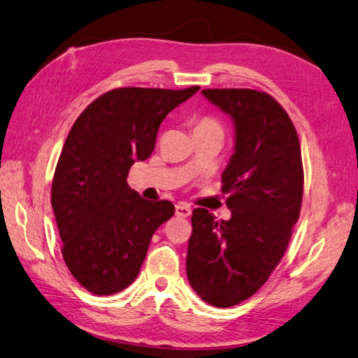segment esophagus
Returning <instances> with one entry per match:
<instances>
[{
    "label": "esophagus",
    "instance_id": "esophagus-1",
    "mask_svg": "<svg viewBox=\"0 0 358 358\" xmlns=\"http://www.w3.org/2000/svg\"><path fill=\"white\" fill-rule=\"evenodd\" d=\"M191 212H192V209L188 203H178L176 205V215L178 217H182V218L189 217Z\"/></svg>",
    "mask_w": 358,
    "mask_h": 358
}]
</instances>
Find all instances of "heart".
Returning <instances> with one entry per match:
<instances>
[{"label": "heart", "instance_id": "heart-1", "mask_svg": "<svg viewBox=\"0 0 358 358\" xmlns=\"http://www.w3.org/2000/svg\"><path fill=\"white\" fill-rule=\"evenodd\" d=\"M194 129H221V127L214 117L205 115V117H200L199 120H196Z\"/></svg>", "mask_w": 358, "mask_h": 358}]
</instances>
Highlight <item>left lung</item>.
<instances>
[{
    "label": "left lung",
    "instance_id": "left-lung-1",
    "mask_svg": "<svg viewBox=\"0 0 358 358\" xmlns=\"http://www.w3.org/2000/svg\"><path fill=\"white\" fill-rule=\"evenodd\" d=\"M235 122V153L221 175L230 220L192 210L187 274L203 301L231 307L256 294L282 260L298 221L304 171L294 123L271 94L206 89Z\"/></svg>",
    "mask_w": 358,
    "mask_h": 358
}]
</instances>
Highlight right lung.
I'll return each instance as SVG.
<instances>
[{
    "label": "right lung",
    "mask_w": 358,
    "mask_h": 358,
    "mask_svg": "<svg viewBox=\"0 0 358 358\" xmlns=\"http://www.w3.org/2000/svg\"><path fill=\"white\" fill-rule=\"evenodd\" d=\"M199 85L183 90L120 87L75 120L57 162L51 205L71 274L94 295H113L138 275L155 230L175 214L127 182L155 149L159 124Z\"/></svg>",
    "instance_id": "1"
}]
</instances>
